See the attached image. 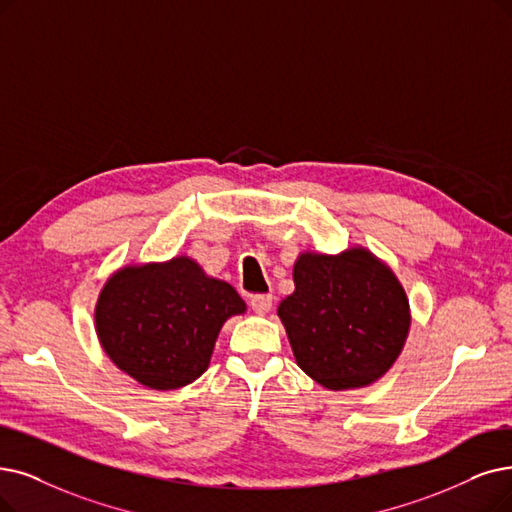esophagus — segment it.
<instances>
[{
  "label": "esophagus",
  "instance_id": "1",
  "mask_svg": "<svg viewBox=\"0 0 512 512\" xmlns=\"http://www.w3.org/2000/svg\"><path fill=\"white\" fill-rule=\"evenodd\" d=\"M250 306H252L254 313H260V315L269 313L271 306H273V296L271 294H256V296L250 298Z\"/></svg>",
  "mask_w": 512,
  "mask_h": 512
}]
</instances>
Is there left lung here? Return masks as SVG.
<instances>
[{
  "mask_svg": "<svg viewBox=\"0 0 512 512\" xmlns=\"http://www.w3.org/2000/svg\"><path fill=\"white\" fill-rule=\"evenodd\" d=\"M294 285L277 315L304 374L349 391L388 372L410 332V302L386 264L363 248L306 252L294 264Z\"/></svg>",
  "mask_w": 512,
  "mask_h": 512,
  "instance_id": "8db88e82",
  "label": "left lung"
}]
</instances>
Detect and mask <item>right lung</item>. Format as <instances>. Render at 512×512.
<instances>
[{
    "mask_svg": "<svg viewBox=\"0 0 512 512\" xmlns=\"http://www.w3.org/2000/svg\"><path fill=\"white\" fill-rule=\"evenodd\" d=\"M245 311L227 281L187 256L117 271L96 304V332L109 359L155 391L187 386L208 370L222 323Z\"/></svg>",
    "mask_w": 512,
    "mask_h": 512,
    "instance_id": "obj_1",
    "label": "right lung"
}]
</instances>
